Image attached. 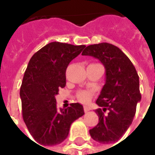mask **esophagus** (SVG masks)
Returning a JSON list of instances; mask_svg holds the SVG:
<instances>
[{"mask_svg": "<svg viewBox=\"0 0 155 155\" xmlns=\"http://www.w3.org/2000/svg\"><path fill=\"white\" fill-rule=\"evenodd\" d=\"M90 110H91V109H90V108L87 107V106H84V113H87V112H89Z\"/></svg>", "mask_w": 155, "mask_h": 155, "instance_id": "34e87169", "label": "esophagus"}]
</instances>
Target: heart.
I'll use <instances>...</instances> for the list:
<instances>
[{
  "label": "heart",
  "instance_id": "1",
  "mask_svg": "<svg viewBox=\"0 0 155 155\" xmlns=\"http://www.w3.org/2000/svg\"><path fill=\"white\" fill-rule=\"evenodd\" d=\"M91 96H92V92L89 91H81L77 93L78 101L84 104H86L91 101Z\"/></svg>",
  "mask_w": 155,
  "mask_h": 155
}]
</instances>
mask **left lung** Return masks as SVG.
Here are the masks:
<instances>
[{"label":"left lung","mask_w":155,"mask_h":155,"mask_svg":"<svg viewBox=\"0 0 155 155\" xmlns=\"http://www.w3.org/2000/svg\"><path fill=\"white\" fill-rule=\"evenodd\" d=\"M82 55L96 58L105 69V84L96 101L103 109L95 110L99 123L90 130V134L101 143L116 142L132 124L141 101L138 73L126 54L112 44L91 45Z\"/></svg>","instance_id":"1"}]
</instances>
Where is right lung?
Listing matches in <instances>:
<instances>
[{"label":"right lung","instance_id":"add662e5","mask_svg":"<svg viewBox=\"0 0 155 155\" xmlns=\"http://www.w3.org/2000/svg\"><path fill=\"white\" fill-rule=\"evenodd\" d=\"M84 47L54 41L39 50L29 61L20 90L22 117L41 145L62 143L67 138L71 124L84 114L79 103L59 110L55 100L59 89L66 84L68 64Z\"/></svg>","mask_w":155,"mask_h":155}]
</instances>
